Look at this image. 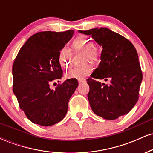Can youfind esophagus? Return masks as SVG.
<instances>
[{"label": "esophagus", "instance_id": "34e87169", "mask_svg": "<svg viewBox=\"0 0 153 153\" xmlns=\"http://www.w3.org/2000/svg\"><path fill=\"white\" fill-rule=\"evenodd\" d=\"M85 82V79H79L78 80L79 83H82V82Z\"/></svg>", "mask_w": 153, "mask_h": 153}]
</instances>
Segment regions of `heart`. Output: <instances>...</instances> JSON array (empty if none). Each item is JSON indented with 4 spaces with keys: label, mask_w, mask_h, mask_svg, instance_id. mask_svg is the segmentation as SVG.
<instances>
[{
    "label": "heart",
    "mask_w": 153,
    "mask_h": 153,
    "mask_svg": "<svg viewBox=\"0 0 153 153\" xmlns=\"http://www.w3.org/2000/svg\"><path fill=\"white\" fill-rule=\"evenodd\" d=\"M94 44L90 38L85 36H80L75 39L73 42V47L77 49L85 50V60H90L95 62L97 60L99 57V52L94 48ZM71 52L70 49L64 47L59 50L58 54V60L60 65L65 68H68L71 66ZM92 71V68L90 65L85 64L82 66L75 67L71 68L66 73V77L69 79H82L88 75Z\"/></svg>",
    "instance_id": "heart-1"
}]
</instances>
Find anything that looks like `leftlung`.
I'll return each instance as SVG.
<instances>
[{"label":"left lung","mask_w":153,"mask_h":153,"mask_svg":"<svg viewBox=\"0 0 153 153\" xmlns=\"http://www.w3.org/2000/svg\"><path fill=\"white\" fill-rule=\"evenodd\" d=\"M79 32L91 35L103 50L101 62L87 80L90 87L88 99L91 109L99 117L114 120L127 114L139 99L143 80L138 54L134 45L122 35L107 28ZM108 79V84L95 81Z\"/></svg>","instance_id":"8db88e82"}]
</instances>
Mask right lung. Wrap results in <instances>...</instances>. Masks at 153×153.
I'll use <instances>...</instances> for the list:
<instances>
[{
    "instance_id": "add662e5",
    "label": "right lung",
    "mask_w": 153,
    "mask_h": 153,
    "mask_svg": "<svg viewBox=\"0 0 153 153\" xmlns=\"http://www.w3.org/2000/svg\"><path fill=\"white\" fill-rule=\"evenodd\" d=\"M73 33V30L36 33L28 39L16 57L12 68L13 94L21 109L34 124L48 127L65 117L78 80L68 79L55 90L50 85L62 77L59 52Z\"/></svg>"
}]
</instances>
